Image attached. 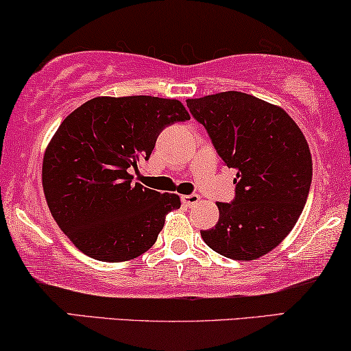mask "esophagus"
I'll use <instances>...</instances> for the list:
<instances>
[{
	"mask_svg": "<svg viewBox=\"0 0 351 351\" xmlns=\"http://www.w3.org/2000/svg\"><path fill=\"white\" fill-rule=\"evenodd\" d=\"M200 202V195L197 193H192V195H182V203L185 206H193Z\"/></svg>",
	"mask_w": 351,
	"mask_h": 351,
	"instance_id": "esophagus-1",
	"label": "esophagus"
}]
</instances>
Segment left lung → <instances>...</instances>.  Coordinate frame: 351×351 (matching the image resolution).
<instances>
[{"instance_id":"obj_1","label":"left lung","mask_w":351,"mask_h":351,"mask_svg":"<svg viewBox=\"0 0 351 351\" xmlns=\"http://www.w3.org/2000/svg\"><path fill=\"white\" fill-rule=\"evenodd\" d=\"M216 153L236 169V198L218 202L219 219L202 231L215 252L255 261L274 250L300 219L313 180L309 145L280 106L237 90L187 99Z\"/></svg>"}]
</instances>
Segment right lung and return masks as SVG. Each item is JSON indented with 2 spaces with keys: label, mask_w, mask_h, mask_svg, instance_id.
<instances>
[{
  "label": "right lung",
  "mask_w": 351,
  "mask_h": 351,
  "mask_svg": "<svg viewBox=\"0 0 351 351\" xmlns=\"http://www.w3.org/2000/svg\"><path fill=\"white\" fill-rule=\"evenodd\" d=\"M177 99H89L63 120L43 153L42 187L60 229L88 257L127 262L151 249L180 208L176 193L132 184L167 125L189 120Z\"/></svg>",
  "instance_id": "1"
}]
</instances>
